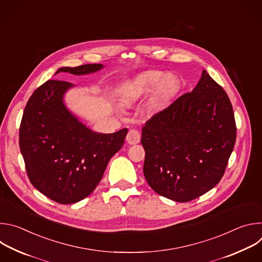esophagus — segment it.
Wrapping results in <instances>:
<instances>
[{"instance_id": "esophagus-1", "label": "esophagus", "mask_w": 262, "mask_h": 262, "mask_svg": "<svg viewBox=\"0 0 262 262\" xmlns=\"http://www.w3.org/2000/svg\"><path fill=\"white\" fill-rule=\"evenodd\" d=\"M140 133L137 129H130L126 136V141L130 145H136L140 142Z\"/></svg>"}]
</instances>
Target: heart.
Segmentation results:
<instances>
[{"label":"heart","instance_id":"heart-1","mask_svg":"<svg viewBox=\"0 0 262 262\" xmlns=\"http://www.w3.org/2000/svg\"><path fill=\"white\" fill-rule=\"evenodd\" d=\"M180 83L173 73L157 70L146 71L126 84L121 91L120 99L123 104L130 105L143 95L154 89L152 100L156 104H165L178 92Z\"/></svg>","mask_w":262,"mask_h":262}]
</instances>
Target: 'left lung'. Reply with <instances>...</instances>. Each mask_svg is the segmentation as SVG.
<instances>
[{
  "instance_id": "obj_1",
  "label": "left lung",
  "mask_w": 262,
  "mask_h": 262,
  "mask_svg": "<svg viewBox=\"0 0 262 262\" xmlns=\"http://www.w3.org/2000/svg\"><path fill=\"white\" fill-rule=\"evenodd\" d=\"M235 139L230 99L203 70L192 92L143 126L144 176L161 196L176 202L194 200L219 183Z\"/></svg>"
}]
</instances>
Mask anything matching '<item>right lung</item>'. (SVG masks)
Wrapping results in <instances>:
<instances>
[{
	"label": "right lung",
	"instance_id": "right-lung-1",
	"mask_svg": "<svg viewBox=\"0 0 262 262\" xmlns=\"http://www.w3.org/2000/svg\"><path fill=\"white\" fill-rule=\"evenodd\" d=\"M102 68V64L61 67L55 74L84 76ZM73 87L50 80L37 88L27 102L19 128V148L31 183L61 204L79 202L94 191L127 134V128L100 134L84 124L64 101Z\"/></svg>",
	"mask_w": 262,
	"mask_h": 262
}]
</instances>
